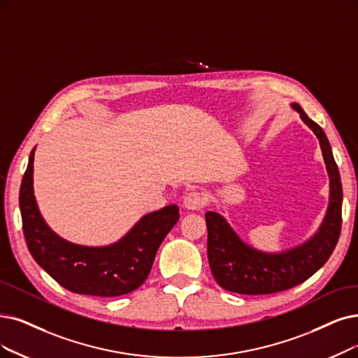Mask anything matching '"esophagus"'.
<instances>
[{
  "instance_id": "esophagus-1",
  "label": "esophagus",
  "mask_w": 358,
  "mask_h": 358,
  "mask_svg": "<svg viewBox=\"0 0 358 358\" xmlns=\"http://www.w3.org/2000/svg\"><path fill=\"white\" fill-rule=\"evenodd\" d=\"M206 203L207 201H206L204 195L198 191H191L183 196V206L188 210H199V208L206 207Z\"/></svg>"
}]
</instances>
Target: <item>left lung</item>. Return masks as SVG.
I'll return each mask as SVG.
<instances>
[{
    "label": "left lung",
    "mask_w": 358,
    "mask_h": 358,
    "mask_svg": "<svg viewBox=\"0 0 358 358\" xmlns=\"http://www.w3.org/2000/svg\"><path fill=\"white\" fill-rule=\"evenodd\" d=\"M294 108L319 138L331 178V203L320 231L304 245L282 254L259 252L242 242L220 214L206 213L207 255L211 273L226 291L266 295L291 289L306 282L332 255L342 226V183L331 144L322 127L298 104Z\"/></svg>",
    "instance_id": "obj_1"
}]
</instances>
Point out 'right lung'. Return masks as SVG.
Wrapping results in <instances>:
<instances>
[{"label":"right lung","mask_w":358,"mask_h":358,"mask_svg":"<svg viewBox=\"0 0 358 358\" xmlns=\"http://www.w3.org/2000/svg\"><path fill=\"white\" fill-rule=\"evenodd\" d=\"M34 152L23 175L19 204L23 235L34 260L70 292L119 296L139 288L150 275L154 257L179 220L178 206H167L142 217L120 242L106 248L69 244L42 220L34 187Z\"/></svg>","instance_id":"right-lung-1"}]
</instances>
